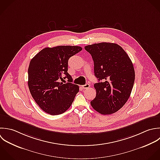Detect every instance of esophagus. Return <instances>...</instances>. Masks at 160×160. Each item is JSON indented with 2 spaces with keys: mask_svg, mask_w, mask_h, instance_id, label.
<instances>
[{
  "mask_svg": "<svg viewBox=\"0 0 160 160\" xmlns=\"http://www.w3.org/2000/svg\"><path fill=\"white\" fill-rule=\"evenodd\" d=\"M90 87V85H89L88 83H86L85 85H82V88L83 89H87V88H88Z\"/></svg>",
  "mask_w": 160,
  "mask_h": 160,
  "instance_id": "obj_1",
  "label": "esophagus"
}]
</instances>
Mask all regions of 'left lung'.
<instances>
[{
    "mask_svg": "<svg viewBox=\"0 0 160 160\" xmlns=\"http://www.w3.org/2000/svg\"><path fill=\"white\" fill-rule=\"evenodd\" d=\"M85 49L92 57L95 75L99 81L94 84L97 93L91 105L102 115L114 113L123 107L132 93L135 78L132 62L117 43H94Z\"/></svg>",
    "mask_w": 160,
    "mask_h": 160,
    "instance_id": "left-lung-1",
    "label": "left lung"
}]
</instances>
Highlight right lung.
Segmentation results:
<instances>
[{
	"instance_id": "1",
	"label": "right lung",
	"mask_w": 160,
	"mask_h": 160,
	"mask_svg": "<svg viewBox=\"0 0 160 160\" xmlns=\"http://www.w3.org/2000/svg\"><path fill=\"white\" fill-rule=\"evenodd\" d=\"M82 50L79 46L47 47L30 60L28 69V88L37 104L45 112L52 115H60L72 104L79 87L70 83L73 79L67 72L68 61ZM66 78L69 82H59Z\"/></svg>"
}]
</instances>
